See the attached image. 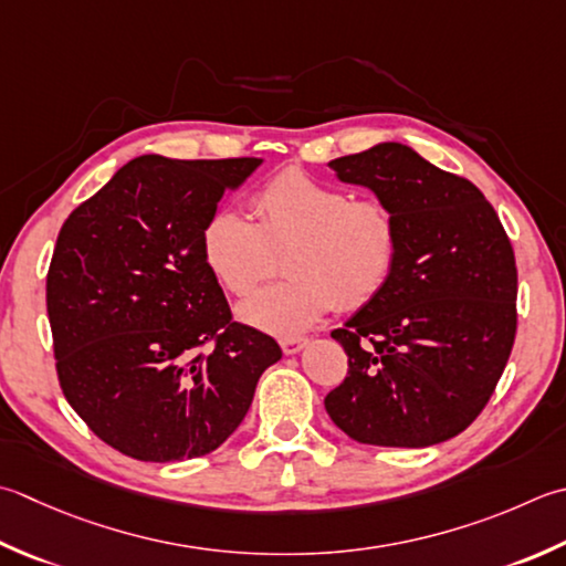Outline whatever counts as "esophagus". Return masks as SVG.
I'll list each match as a JSON object with an SVG mask.
<instances>
[{"mask_svg": "<svg viewBox=\"0 0 566 566\" xmlns=\"http://www.w3.org/2000/svg\"><path fill=\"white\" fill-rule=\"evenodd\" d=\"M306 338H282L280 346L282 350L286 353V356H294V353H298L302 348H306Z\"/></svg>", "mask_w": 566, "mask_h": 566, "instance_id": "34e87169", "label": "esophagus"}]
</instances>
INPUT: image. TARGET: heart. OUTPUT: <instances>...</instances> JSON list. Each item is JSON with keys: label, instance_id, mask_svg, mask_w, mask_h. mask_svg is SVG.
<instances>
[{"label": "heart", "instance_id": "b5f03b06", "mask_svg": "<svg viewBox=\"0 0 566 566\" xmlns=\"http://www.w3.org/2000/svg\"><path fill=\"white\" fill-rule=\"evenodd\" d=\"M254 223L220 206L201 230L210 274L230 294L248 296L276 268L284 252V282L240 304L245 324L274 336L316 326L338 304L360 308L378 296L397 262L400 228L392 210L373 198L284 169L252 196Z\"/></svg>", "mask_w": 566, "mask_h": 566}]
</instances>
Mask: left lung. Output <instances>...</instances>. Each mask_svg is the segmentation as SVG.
<instances>
[{
	"instance_id": "obj_1",
	"label": "left lung",
	"mask_w": 566,
	"mask_h": 566,
	"mask_svg": "<svg viewBox=\"0 0 566 566\" xmlns=\"http://www.w3.org/2000/svg\"><path fill=\"white\" fill-rule=\"evenodd\" d=\"M328 166L392 210L400 250L385 290L331 334L348 375L326 395V412L360 444H439L481 415L511 358L513 245L479 188L407 144Z\"/></svg>"
}]
</instances>
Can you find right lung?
<instances>
[{
	"label": "right lung",
	"mask_w": 566,
	"mask_h": 566,
	"mask_svg": "<svg viewBox=\"0 0 566 566\" xmlns=\"http://www.w3.org/2000/svg\"><path fill=\"white\" fill-rule=\"evenodd\" d=\"M260 164L137 157L59 232L46 308L61 390L125 457L216 451L282 358L274 338L232 321L201 254L208 216Z\"/></svg>",
	"instance_id": "1"
}]
</instances>
